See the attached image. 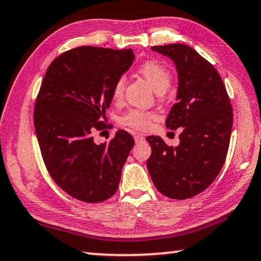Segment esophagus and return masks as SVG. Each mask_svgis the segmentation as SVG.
<instances>
[{
	"label": "esophagus",
	"mask_w": 261,
	"mask_h": 261,
	"mask_svg": "<svg viewBox=\"0 0 261 261\" xmlns=\"http://www.w3.org/2000/svg\"><path fill=\"white\" fill-rule=\"evenodd\" d=\"M134 138H135L136 143H141V141H143V140L145 139L143 135H137V134L134 135Z\"/></svg>",
	"instance_id": "obj_1"
}]
</instances>
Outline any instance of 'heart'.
Instances as JSON below:
<instances>
[{"instance_id":"obj_1","label":"heart","mask_w":261,"mask_h":261,"mask_svg":"<svg viewBox=\"0 0 261 261\" xmlns=\"http://www.w3.org/2000/svg\"><path fill=\"white\" fill-rule=\"evenodd\" d=\"M138 73L151 85L159 93L165 92L170 85L171 73L169 69L161 64L160 62L148 60L145 61L138 67ZM125 78L120 77L116 79L113 91L112 98L114 101H121L124 94ZM156 118V114L154 112L141 109H130L123 116L120 117L118 123L120 125L127 127V129L136 131L148 130L152 125V122Z\"/></svg>"}]
</instances>
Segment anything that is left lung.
<instances>
[{
	"instance_id": "obj_1",
	"label": "left lung",
	"mask_w": 261,
	"mask_h": 261,
	"mask_svg": "<svg viewBox=\"0 0 261 261\" xmlns=\"http://www.w3.org/2000/svg\"><path fill=\"white\" fill-rule=\"evenodd\" d=\"M170 57L178 73L177 102L166 120L170 130L182 127L178 146L148 136L152 154L147 169L155 188L171 199L197 196L222 169L230 141L232 107L222 78L208 61L187 45L153 46Z\"/></svg>"
}]
</instances>
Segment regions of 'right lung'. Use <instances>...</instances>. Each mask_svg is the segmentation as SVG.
I'll return each instance as SVG.
<instances>
[{
	"label": "right lung",
	"instance_id": "right-lung-1",
	"mask_svg": "<svg viewBox=\"0 0 261 261\" xmlns=\"http://www.w3.org/2000/svg\"><path fill=\"white\" fill-rule=\"evenodd\" d=\"M134 60L132 49L77 47L57 56L43 77L34 105L35 134L48 173L74 199L101 202L117 191L135 140L118 130L108 144L98 145L92 134L107 129L113 86Z\"/></svg>",
	"mask_w": 261,
	"mask_h": 261
}]
</instances>
